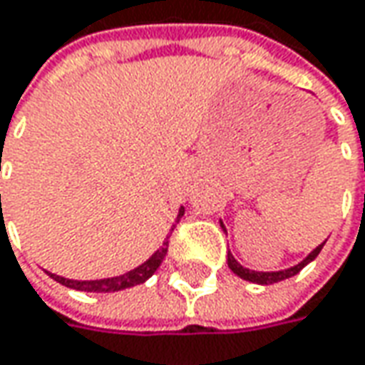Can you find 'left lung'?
Masks as SVG:
<instances>
[{
  "instance_id": "8db88e82",
  "label": "left lung",
  "mask_w": 365,
  "mask_h": 365,
  "mask_svg": "<svg viewBox=\"0 0 365 365\" xmlns=\"http://www.w3.org/2000/svg\"><path fill=\"white\" fill-rule=\"evenodd\" d=\"M220 226L222 230L226 232V228H224V224L220 220ZM325 242H321L317 248H313L311 252H309L307 257L303 258L299 264L295 267H289V269H283V270H269V272H262V270H250L242 267L236 258L232 257V252H228V267L232 270L234 274H238L240 279H245V281H250V283H257V284H272V283H279V281H284V279H291V277H295L299 270L303 269V267H307L311 260H315L317 255L321 252V248H323Z\"/></svg>"
}]
</instances>
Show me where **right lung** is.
Instances as JSON below:
<instances>
[{
  "label": "right lung",
  "instance_id": "right-lung-1",
  "mask_svg": "<svg viewBox=\"0 0 365 365\" xmlns=\"http://www.w3.org/2000/svg\"><path fill=\"white\" fill-rule=\"evenodd\" d=\"M183 216V206L180 207L178 212V218H175V224L180 222V218ZM175 224L171 226L170 234L173 232ZM170 238V236H168ZM165 238L163 246H159L158 250L151 255V257L145 260L143 264H139L137 269L129 270L125 274H119V277H108V279H96V281H74V279H64L60 274H54V272H48L56 283L64 284L68 289H76V291H86V293H117V291H123V289H131L135 284L145 283L149 277H153V272L159 269V264L163 262V258L168 255V245L170 240Z\"/></svg>",
  "mask_w": 365,
  "mask_h": 365
}]
</instances>
